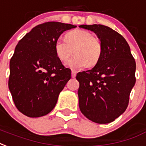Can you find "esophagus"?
<instances>
[{
	"instance_id": "obj_1",
	"label": "esophagus",
	"mask_w": 146,
	"mask_h": 146,
	"mask_svg": "<svg viewBox=\"0 0 146 146\" xmlns=\"http://www.w3.org/2000/svg\"><path fill=\"white\" fill-rule=\"evenodd\" d=\"M72 75H71V76H72V77H73V78H74V77H75V76H76V71H74V70H72Z\"/></svg>"
}]
</instances>
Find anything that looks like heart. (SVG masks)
Returning a JSON list of instances; mask_svg holds the SVG:
<instances>
[{"instance_id": "1", "label": "heart", "mask_w": 146, "mask_h": 146, "mask_svg": "<svg viewBox=\"0 0 146 146\" xmlns=\"http://www.w3.org/2000/svg\"><path fill=\"white\" fill-rule=\"evenodd\" d=\"M66 41L61 38L55 42L54 49L61 62H66L73 55L75 57L67 62V66L79 70L86 66H94L100 60L102 54L100 40L93 36L88 31L75 29L65 35Z\"/></svg>"}]
</instances>
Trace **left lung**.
<instances>
[{"mask_svg":"<svg viewBox=\"0 0 146 146\" xmlns=\"http://www.w3.org/2000/svg\"><path fill=\"white\" fill-rule=\"evenodd\" d=\"M80 28L97 35L102 54L95 66L79 72V107L94 122L108 124L125 111L135 84L136 64L125 38L102 25H82Z\"/></svg>","mask_w":146,"mask_h":146,"instance_id":"1","label":"left lung"}]
</instances>
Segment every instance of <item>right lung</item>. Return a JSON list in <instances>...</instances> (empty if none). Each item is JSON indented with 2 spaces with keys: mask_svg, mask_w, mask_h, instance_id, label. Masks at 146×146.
I'll return each instance as SVG.
<instances>
[{
  "mask_svg": "<svg viewBox=\"0 0 146 146\" xmlns=\"http://www.w3.org/2000/svg\"><path fill=\"white\" fill-rule=\"evenodd\" d=\"M76 25L58 21L41 24L16 46L10 61L8 87L16 108L30 117L48 114L71 78V70L57 58L54 45L62 32Z\"/></svg>",
  "mask_w": 146,
  "mask_h": 146,
  "instance_id": "right-lung-1",
  "label": "right lung"
}]
</instances>
